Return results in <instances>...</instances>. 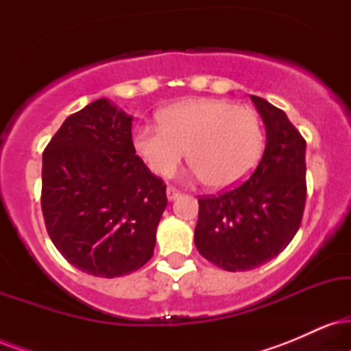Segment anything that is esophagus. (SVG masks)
<instances>
[{
    "label": "esophagus",
    "instance_id": "34e87169",
    "mask_svg": "<svg viewBox=\"0 0 351 351\" xmlns=\"http://www.w3.org/2000/svg\"><path fill=\"white\" fill-rule=\"evenodd\" d=\"M180 195H181V193L176 188H173V186H168L167 188V198H168V201H175Z\"/></svg>",
    "mask_w": 351,
    "mask_h": 351
}]
</instances>
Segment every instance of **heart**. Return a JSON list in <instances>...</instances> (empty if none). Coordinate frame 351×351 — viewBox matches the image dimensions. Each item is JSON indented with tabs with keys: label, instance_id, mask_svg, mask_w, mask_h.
Segmentation results:
<instances>
[{
	"label": "heart",
	"instance_id": "heart-1",
	"mask_svg": "<svg viewBox=\"0 0 351 351\" xmlns=\"http://www.w3.org/2000/svg\"><path fill=\"white\" fill-rule=\"evenodd\" d=\"M158 125L134 132L136 155L155 175L171 176L188 158L209 186L243 183L263 156L265 134L254 108L224 99H189L163 108Z\"/></svg>",
	"mask_w": 351,
	"mask_h": 351
}]
</instances>
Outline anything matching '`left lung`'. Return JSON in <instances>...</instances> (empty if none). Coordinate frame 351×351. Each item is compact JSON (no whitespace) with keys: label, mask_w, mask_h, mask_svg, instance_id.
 Here are the masks:
<instances>
[{"label":"left lung","mask_w":351,"mask_h":351,"mask_svg":"<svg viewBox=\"0 0 351 351\" xmlns=\"http://www.w3.org/2000/svg\"><path fill=\"white\" fill-rule=\"evenodd\" d=\"M265 125V150L245 183L199 198L196 249L229 272L259 267L287 247L305 208V140L280 108L251 95Z\"/></svg>","instance_id":"left-lung-1"}]
</instances>
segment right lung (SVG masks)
Masks as SVG:
<instances>
[{"label": "right lung", "mask_w": 351, "mask_h": 351, "mask_svg": "<svg viewBox=\"0 0 351 351\" xmlns=\"http://www.w3.org/2000/svg\"><path fill=\"white\" fill-rule=\"evenodd\" d=\"M134 117L99 99L67 117L43 153L47 234L79 271L120 277L152 259L167 184L132 142Z\"/></svg>", "instance_id": "add662e5"}]
</instances>
